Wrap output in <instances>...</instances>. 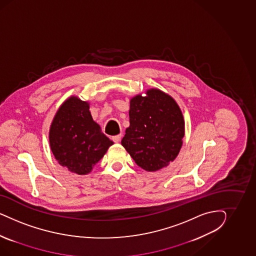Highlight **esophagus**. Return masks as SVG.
Masks as SVG:
<instances>
[{
  "instance_id": "obj_1",
  "label": "esophagus",
  "mask_w": 256,
  "mask_h": 256,
  "mask_svg": "<svg viewBox=\"0 0 256 256\" xmlns=\"http://www.w3.org/2000/svg\"><path fill=\"white\" fill-rule=\"evenodd\" d=\"M121 138H122V134H119V135H116V136H114L112 140H114V142H119L121 140Z\"/></svg>"
}]
</instances>
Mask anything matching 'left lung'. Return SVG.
Wrapping results in <instances>:
<instances>
[{"label": "left lung", "instance_id": "8db88e82", "mask_svg": "<svg viewBox=\"0 0 256 256\" xmlns=\"http://www.w3.org/2000/svg\"><path fill=\"white\" fill-rule=\"evenodd\" d=\"M130 126L122 146L142 169L156 172L178 156L185 135L181 108L170 94L148 89L130 101Z\"/></svg>", "mask_w": 256, "mask_h": 256}]
</instances>
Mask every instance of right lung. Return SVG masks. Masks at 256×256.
<instances>
[{"instance_id":"obj_1","label":"right lung","mask_w":256,"mask_h":256,"mask_svg":"<svg viewBox=\"0 0 256 256\" xmlns=\"http://www.w3.org/2000/svg\"><path fill=\"white\" fill-rule=\"evenodd\" d=\"M89 105L87 101L71 96L56 112L48 132L55 160L80 176L91 172L114 144L94 121Z\"/></svg>"}]
</instances>
